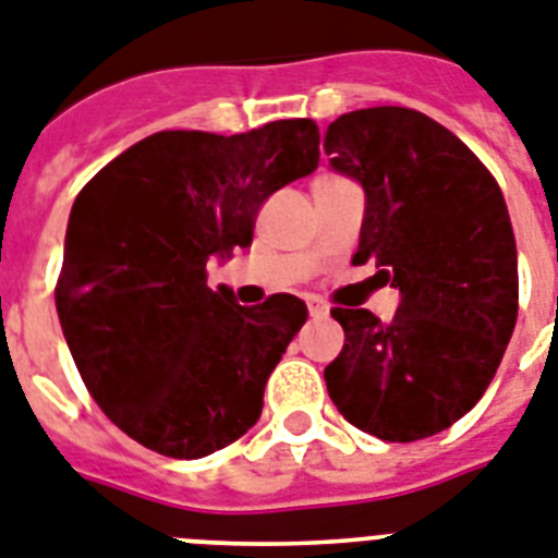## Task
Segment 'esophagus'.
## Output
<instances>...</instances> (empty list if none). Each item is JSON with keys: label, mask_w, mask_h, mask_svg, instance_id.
<instances>
[{"label": "esophagus", "mask_w": 558, "mask_h": 558, "mask_svg": "<svg viewBox=\"0 0 558 558\" xmlns=\"http://www.w3.org/2000/svg\"><path fill=\"white\" fill-rule=\"evenodd\" d=\"M308 315L312 317H329V306L320 301H308Z\"/></svg>", "instance_id": "34e87169"}]
</instances>
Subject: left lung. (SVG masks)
I'll list each match as a JSON object with an SVG mask.
<instances>
[{"instance_id": "8db88e82", "label": "left lung", "mask_w": 558, "mask_h": 558, "mask_svg": "<svg viewBox=\"0 0 558 558\" xmlns=\"http://www.w3.org/2000/svg\"><path fill=\"white\" fill-rule=\"evenodd\" d=\"M331 167L366 190L354 264L400 289L380 323L331 308L345 331L326 366L337 411L386 442L446 430L474 409L517 326V241L502 190L465 144L409 107H368L326 130Z\"/></svg>"}]
</instances>
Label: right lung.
I'll list each match as a JSON object with an SVG mask.
<instances>
[{"instance_id": "right-lung-1", "label": "right lung", "mask_w": 558, "mask_h": 558, "mask_svg": "<svg viewBox=\"0 0 558 558\" xmlns=\"http://www.w3.org/2000/svg\"><path fill=\"white\" fill-rule=\"evenodd\" d=\"M317 161L312 119L238 135L163 130L76 195L56 312L98 409L149 451L198 460L257 423L306 303L238 306L207 287V260L250 246L260 204Z\"/></svg>"}]
</instances>
